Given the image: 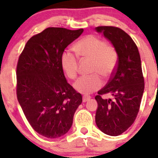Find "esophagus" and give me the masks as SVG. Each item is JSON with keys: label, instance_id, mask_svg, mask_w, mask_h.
<instances>
[{"label": "esophagus", "instance_id": "esophagus-1", "mask_svg": "<svg viewBox=\"0 0 158 158\" xmlns=\"http://www.w3.org/2000/svg\"><path fill=\"white\" fill-rule=\"evenodd\" d=\"M90 98V96H88V95H83V97H82V102H86L89 101Z\"/></svg>", "mask_w": 158, "mask_h": 158}]
</instances>
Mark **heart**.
<instances>
[{
	"instance_id": "heart-1",
	"label": "heart",
	"mask_w": 158,
	"mask_h": 158,
	"mask_svg": "<svg viewBox=\"0 0 158 158\" xmlns=\"http://www.w3.org/2000/svg\"><path fill=\"white\" fill-rule=\"evenodd\" d=\"M74 49L80 56L93 60L91 73L97 74L82 76L74 84L78 92L90 94L102 85V80L98 74L106 79L114 73L118 62L117 51L112 45L92 34L86 35L79 40L75 44ZM61 63L68 77L76 79L79 72L77 56L70 51H64L61 56Z\"/></svg>"
}]
</instances>
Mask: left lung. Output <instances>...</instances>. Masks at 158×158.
<instances>
[{
  "instance_id": "obj_1",
  "label": "left lung",
  "mask_w": 158,
  "mask_h": 158,
  "mask_svg": "<svg viewBox=\"0 0 158 158\" xmlns=\"http://www.w3.org/2000/svg\"><path fill=\"white\" fill-rule=\"evenodd\" d=\"M95 30L111 41L118 53L112 76L95 97L98 103L95 123L103 133L118 136L134 123L139 111L144 89L141 57L135 43L124 30L111 26ZM105 94H110L113 99L102 98Z\"/></svg>"
}]
</instances>
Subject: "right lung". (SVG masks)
I'll list each match as a JSON object with an SVG mask.
<instances>
[{"label": "right lung", "instance_id": "obj_1", "mask_svg": "<svg viewBox=\"0 0 158 158\" xmlns=\"http://www.w3.org/2000/svg\"><path fill=\"white\" fill-rule=\"evenodd\" d=\"M83 29L48 27L27 41L17 66V96L35 131L48 138L71 128L82 95L66 81L61 63L64 49Z\"/></svg>", "mask_w": 158, "mask_h": 158}]
</instances>
